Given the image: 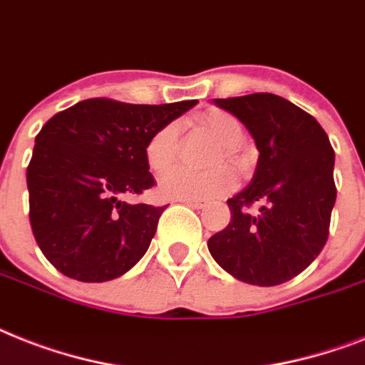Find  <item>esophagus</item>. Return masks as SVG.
<instances>
[{
	"mask_svg": "<svg viewBox=\"0 0 365 365\" xmlns=\"http://www.w3.org/2000/svg\"><path fill=\"white\" fill-rule=\"evenodd\" d=\"M180 202L187 204L189 208H195V210H202L204 206H206V202H202V200H180Z\"/></svg>",
	"mask_w": 365,
	"mask_h": 365,
	"instance_id": "34e87169",
	"label": "esophagus"
}]
</instances>
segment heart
<instances>
[{
    "label": "heart",
    "mask_w": 365,
    "mask_h": 365,
    "mask_svg": "<svg viewBox=\"0 0 365 365\" xmlns=\"http://www.w3.org/2000/svg\"><path fill=\"white\" fill-rule=\"evenodd\" d=\"M204 131L225 146V157L234 159V148L238 146L244 136V129L232 114L223 110H213L204 115ZM178 123L163 125L146 144L148 167L155 174L165 173L173 167L178 155ZM234 187V176L229 168H217L213 173H195L189 168L176 167L168 170L159 182V191L170 200H210L221 197Z\"/></svg>",
    "instance_id": "b5f03b06"
}]
</instances>
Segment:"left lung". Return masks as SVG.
Segmentation results:
<instances>
[{
    "label": "left lung",
    "mask_w": 365,
    "mask_h": 365,
    "mask_svg": "<svg viewBox=\"0 0 365 365\" xmlns=\"http://www.w3.org/2000/svg\"><path fill=\"white\" fill-rule=\"evenodd\" d=\"M213 105L244 123L259 161L250 185L227 200L230 223L208 240V250L238 281L281 285L327 244L336 204L331 144L313 115L274 93L213 99Z\"/></svg>",
    "instance_id": "1"
}]
</instances>
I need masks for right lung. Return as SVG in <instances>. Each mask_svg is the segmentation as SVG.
<instances>
[{"mask_svg":"<svg viewBox=\"0 0 365 365\" xmlns=\"http://www.w3.org/2000/svg\"><path fill=\"white\" fill-rule=\"evenodd\" d=\"M197 103L129 105L97 97L44 123L26 178L29 223L50 264L71 279L103 283L144 257L167 206L121 197L153 187L148 140Z\"/></svg>","mask_w":365,"mask_h":365,"instance_id":"obj_1","label":"right lung"}]
</instances>
